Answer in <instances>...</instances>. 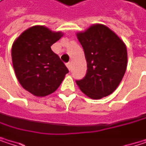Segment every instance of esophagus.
<instances>
[{
	"mask_svg": "<svg viewBox=\"0 0 146 146\" xmlns=\"http://www.w3.org/2000/svg\"><path fill=\"white\" fill-rule=\"evenodd\" d=\"M66 65H67L68 68L69 70H71V67H72V66H71V63H70V62H68V63H67Z\"/></svg>",
	"mask_w": 146,
	"mask_h": 146,
	"instance_id": "esophagus-1",
	"label": "esophagus"
}]
</instances>
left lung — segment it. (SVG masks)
<instances>
[{
    "label": "left lung",
    "instance_id": "left-lung-1",
    "mask_svg": "<svg viewBox=\"0 0 146 146\" xmlns=\"http://www.w3.org/2000/svg\"><path fill=\"white\" fill-rule=\"evenodd\" d=\"M87 62L85 76L76 80L79 89L91 99L111 94L122 81L127 68V48L109 28L95 24L77 34Z\"/></svg>",
    "mask_w": 146,
    "mask_h": 146
}]
</instances>
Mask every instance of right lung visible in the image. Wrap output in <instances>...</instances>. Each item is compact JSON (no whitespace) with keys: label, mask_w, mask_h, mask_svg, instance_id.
I'll list each match as a JSON object with an SVG mask.
<instances>
[{"label":"right lung","mask_w":146,"mask_h":146,"mask_svg":"<svg viewBox=\"0 0 146 146\" xmlns=\"http://www.w3.org/2000/svg\"><path fill=\"white\" fill-rule=\"evenodd\" d=\"M62 36L61 32L34 26L25 30L13 44V65L18 82L35 96H45L56 91L69 72L50 48Z\"/></svg>","instance_id":"1"}]
</instances>
